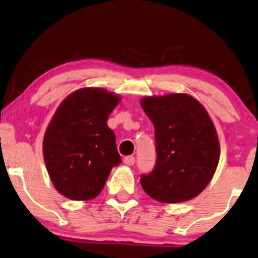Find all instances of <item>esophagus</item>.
I'll return each instance as SVG.
<instances>
[{
  "label": "esophagus",
  "instance_id": "34e87169",
  "mask_svg": "<svg viewBox=\"0 0 258 258\" xmlns=\"http://www.w3.org/2000/svg\"><path fill=\"white\" fill-rule=\"evenodd\" d=\"M124 164L125 165H129V166H132V165L135 164V158L133 157V155H128V157H125L123 159Z\"/></svg>",
  "mask_w": 258,
  "mask_h": 258
}]
</instances>
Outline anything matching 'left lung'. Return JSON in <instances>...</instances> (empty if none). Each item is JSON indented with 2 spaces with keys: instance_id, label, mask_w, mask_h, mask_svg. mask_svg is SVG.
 Instances as JSON below:
<instances>
[{
  "instance_id": "obj_1",
  "label": "left lung",
  "mask_w": 258,
  "mask_h": 258,
  "mask_svg": "<svg viewBox=\"0 0 258 258\" xmlns=\"http://www.w3.org/2000/svg\"><path fill=\"white\" fill-rule=\"evenodd\" d=\"M141 106L154 124L157 161L141 185L164 203L191 200L211 182L220 146L211 117L195 98L183 93L146 97Z\"/></svg>"
}]
</instances>
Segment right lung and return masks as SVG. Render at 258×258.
<instances>
[{"label": "right lung", "mask_w": 258, "mask_h": 258, "mask_svg": "<svg viewBox=\"0 0 258 258\" xmlns=\"http://www.w3.org/2000/svg\"><path fill=\"white\" fill-rule=\"evenodd\" d=\"M119 97L81 88L59 105L43 141L44 160L56 190L75 201L99 195L112 167L120 164L109 114Z\"/></svg>", "instance_id": "obj_1"}]
</instances>
